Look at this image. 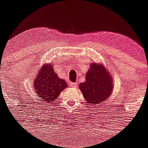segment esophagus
I'll use <instances>...</instances> for the list:
<instances>
[{
    "label": "esophagus",
    "mask_w": 148,
    "mask_h": 148,
    "mask_svg": "<svg viewBox=\"0 0 148 148\" xmlns=\"http://www.w3.org/2000/svg\"><path fill=\"white\" fill-rule=\"evenodd\" d=\"M69 86L71 87V88H77V83H74V82H70Z\"/></svg>",
    "instance_id": "esophagus-1"
}]
</instances>
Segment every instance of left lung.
<instances>
[{
	"instance_id": "8db88e82",
	"label": "left lung",
	"mask_w": 148,
	"mask_h": 148,
	"mask_svg": "<svg viewBox=\"0 0 148 148\" xmlns=\"http://www.w3.org/2000/svg\"><path fill=\"white\" fill-rule=\"evenodd\" d=\"M113 84L112 74L103 64L93 62L86 74V81L79 87L88 103L99 104L112 94Z\"/></svg>"
}]
</instances>
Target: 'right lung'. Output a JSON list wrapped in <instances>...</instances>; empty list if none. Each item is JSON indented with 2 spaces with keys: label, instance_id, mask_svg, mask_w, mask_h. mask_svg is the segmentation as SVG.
I'll return each instance as SVG.
<instances>
[{
  "label": "right lung",
  "instance_id": "obj_1",
  "mask_svg": "<svg viewBox=\"0 0 148 148\" xmlns=\"http://www.w3.org/2000/svg\"><path fill=\"white\" fill-rule=\"evenodd\" d=\"M52 64H46L40 68L33 86L37 96L48 103L55 101L62 91L67 87V83L54 72Z\"/></svg>",
  "mask_w": 148,
  "mask_h": 148
}]
</instances>
